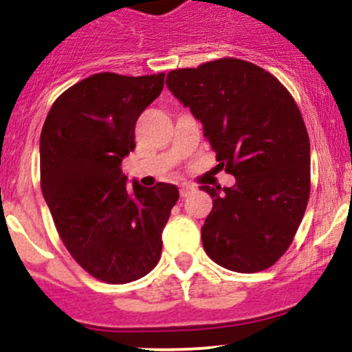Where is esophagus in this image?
<instances>
[{
  "label": "esophagus",
  "mask_w": 352,
  "mask_h": 352,
  "mask_svg": "<svg viewBox=\"0 0 352 352\" xmlns=\"http://www.w3.org/2000/svg\"><path fill=\"white\" fill-rule=\"evenodd\" d=\"M194 190H196V187L190 186V184H184V186H180V197H187Z\"/></svg>",
  "instance_id": "esophagus-1"
}]
</instances>
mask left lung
Listing matches in <instances>:
<instances>
[{"label":"left lung","mask_w":352,"mask_h":352,"mask_svg":"<svg viewBox=\"0 0 352 352\" xmlns=\"http://www.w3.org/2000/svg\"><path fill=\"white\" fill-rule=\"evenodd\" d=\"M166 87L201 120L233 187L202 186L212 209L204 250L230 271L258 272L287 250L310 196V140L289 91L262 67L225 58L170 71Z\"/></svg>","instance_id":"obj_1"}]
</instances>
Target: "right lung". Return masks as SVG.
<instances>
[{"instance_id": "add662e5", "label": "right lung", "mask_w": 352, "mask_h": 352, "mask_svg": "<svg viewBox=\"0 0 352 352\" xmlns=\"http://www.w3.org/2000/svg\"><path fill=\"white\" fill-rule=\"evenodd\" d=\"M165 73H98L67 88L41 133V187L63 243L94 278L136 281L158 264L179 189L127 186L122 160L138 117L162 94Z\"/></svg>"}]
</instances>
